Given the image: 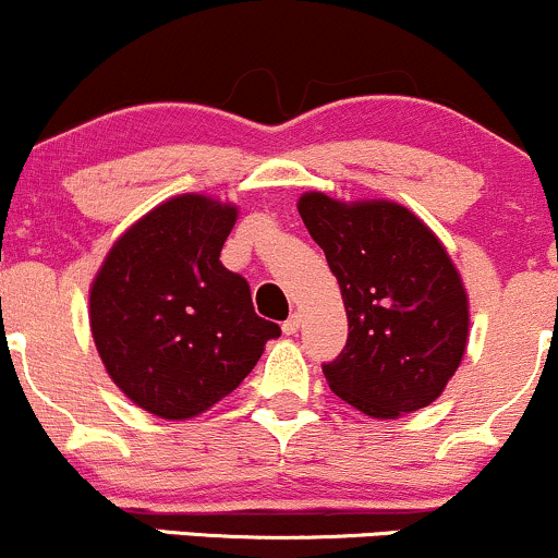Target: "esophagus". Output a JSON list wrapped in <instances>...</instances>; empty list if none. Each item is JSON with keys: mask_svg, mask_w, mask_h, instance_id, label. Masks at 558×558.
<instances>
[{"mask_svg": "<svg viewBox=\"0 0 558 558\" xmlns=\"http://www.w3.org/2000/svg\"><path fill=\"white\" fill-rule=\"evenodd\" d=\"M301 325H303V316L301 314H292L290 319H287L284 325H281V329H284V335H295L298 329H301Z\"/></svg>", "mask_w": 558, "mask_h": 558, "instance_id": "1", "label": "esophagus"}]
</instances>
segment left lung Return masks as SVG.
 Wrapping results in <instances>:
<instances>
[{"label": "left lung", "instance_id": "obj_1", "mask_svg": "<svg viewBox=\"0 0 558 558\" xmlns=\"http://www.w3.org/2000/svg\"><path fill=\"white\" fill-rule=\"evenodd\" d=\"M349 314V340L322 364L340 399L393 421L445 391L469 343V295L434 231L397 202H298Z\"/></svg>", "mask_w": 558, "mask_h": 558}]
</instances>
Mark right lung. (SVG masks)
I'll return each instance as SVG.
<instances>
[{"mask_svg":"<svg viewBox=\"0 0 558 558\" xmlns=\"http://www.w3.org/2000/svg\"><path fill=\"white\" fill-rule=\"evenodd\" d=\"M236 207L172 196L130 226L89 290V327L111 380L151 415L185 421L244 380L279 338L247 279L220 263Z\"/></svg>","mask_w":558,"mask_h":558,"instance_id":"1","label":"right lung"}]
</instances>
